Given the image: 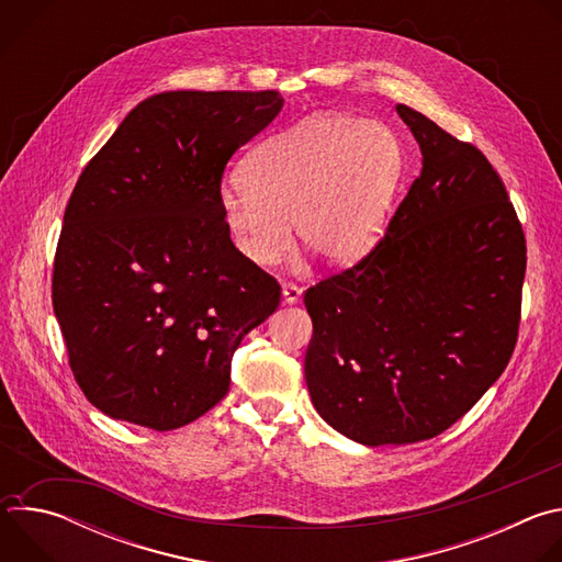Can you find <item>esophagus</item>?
Listing matches in <instances>:
<instances>
[{"label": "esophagus", "instance_id": "esophagus-1", "mask_svg": "<svg viewBox=\"0 0 562 562\" xmlns=\"http://www.w3.org/2000/svg\"><path fill=\"white\" fill-rule=\"evenodd\" d=\"M300 295H302V289L297 284H293V282L282 284V297L286 304H295L300 300Z\"/></svg>", "mask_w": 562, "mask_h": 562}]
</instances>
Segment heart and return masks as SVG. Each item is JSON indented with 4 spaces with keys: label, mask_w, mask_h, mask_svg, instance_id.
I'll return each instance as SVG.
<instances>
[{
    "label": "heart",
    "mask_w": 562,
    "mask_h": 562,
    "mask_svg": "<svg viewBox=\"0 0 562 562\" xmlns=\"http://www.w3.org/2000/svg\"><path fill=\"white\" fill-rule=\"evenodd\" d=\"M403 171L393 128L323 113L256 146L239 169L245 187L226 184L220 211L233 245L256 267L289 254L291 222L304 245L340 265L373 245Z\"/></svg>",
    "instance_id": "obj_1"
}]
</instances>
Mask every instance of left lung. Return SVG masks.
Masks as SVG:
<instances>
[{"label":"left lung","instance_id":"1","mask_svg":"<svg viewBox=\"0 0 562 562\" xmlns=\"http://www.w3.org/2000/svg\"><path fill=\"white\" fill-rule=\"evenodd\" d=\"M423 171L356 267L306 289L315 412L367 445L429 440L505 371L518 338L525 233L473 144L397 104Z\"/></svg>","mask_w":562,"mask_h":562}]
</instances>
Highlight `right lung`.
I'll return each instance as SVG.
<instances>
[{
  "label": "right lung",
  "mask_w": 562,
  "mask_h": 562,
  "mask_svg": "<svg viewBox=\"0 0 562 562\" xmlns=\"http://www.w3.org/2000/svg\"><path fill=\"white\" fill-rule=\"evenodd\" d=\"M278 91H167L139 102L79 176L53 265L72 375L102 414L184 427L226 395L231 358L280 304L220 211L231 155Z\"/></svg>",
  "instance_id": "right-lung-1"
}]
</instances>
